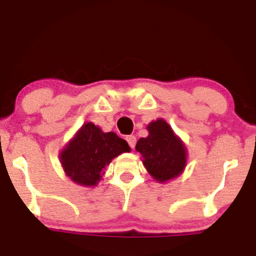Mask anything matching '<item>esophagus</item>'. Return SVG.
I'll return each instance as SVG.
<instances>
[{"mask_svg":"<svg viewBox=\"0 0 256 256\" xmlns=\"http://www.w3.org/2000/svg\"><path fill=\"white\" fill-rule=\"evenodd\" d=\"M126 141H128V146H130L131 148H134V146H136V137L134 136V134H130V136H126Z\"/></svg>","mask_w":256,"mask_h":256,"instance_id":"esophagus-1","label":"esophagus"}]
</instances>
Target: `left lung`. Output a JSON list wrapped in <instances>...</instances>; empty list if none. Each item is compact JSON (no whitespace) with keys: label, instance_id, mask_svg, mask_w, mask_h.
Returning a JSON list of instances; mask_svg holds the SVG:
<instances>
[{"label":"left lung","instance_id":"1","mask_svg":"<svg viewBox=\"0 0 256 256\" xmlns=\"http://www.w3.org/2000/svg\"><path fill=\"white\" fill-rule=\"evenodd\" d=\"M147 130L150 134L140 138L136 144L144 168L158 182L178 178L186 168V146L164 119L152 122Z\"/></svg>","mask_w":256,"mask_h":256}]
</instances>
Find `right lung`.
<instances>
[{
    "label": "right lung",
    "mask_w": 256,
    "mask_h": 256,
    "mask_svg": "<svg viewBox=\"0 0 256 256\" xmlns=\"http://www.w3.org/2000/svg\"><path fill=\"white\" fill-rule=\"evenodd\" d=\"M125 152H130L125 140L86 122L60 152V159L68 178L81 186L91 187L97 186L112 160Z\"/></svg>",
    "instance_id": "obj_1"
}]
</instances>
